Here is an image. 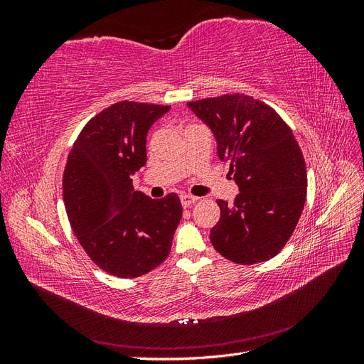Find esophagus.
<instances>
[{"instance_id": "obj_1", "label": "esophagus", "mask_w": 364, "mask_h": 364, "mask_svg": "<svg viewBox=\"0 0 364 364\" xmlns=\"http://www.w3.org/2000/svg\"><path fill=\"white\" fill-rule=\"evenodd\" d=\"M181 202L183 205V208H188L197 202V197L190 196V194H181Z\"/></svg>"}]
</instances>
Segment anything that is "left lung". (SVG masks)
Returning a JSON list of instances; mask_svg holds the SVG:
<instances>
[{
	"label": "left lung",
	"mask_w": 364,
	"mask_h": 364,
	"mask_svg": "<svg viewBox=\"0 0 364 364\" xmlns=\"http://www.w3.org/2000/svg\"><path fill=\"white\" fill-rule=\"evenodd\" d=\"M211 129L217 155L229 162L240 194L229 206L217 200L220 220L209 240L237 264L278 255L299 222L306 197V168L291 129L270 106L245 94L186 103Z\"/></svg>",
	"instance_id": "1"
}]
</instances>
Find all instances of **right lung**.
I'll list each match as a JSON object with an SVG mask.
<instances>
[{"label":"right lung","mask_w":364,"mask_h":364,"mask_svg":"<svg viewBox=\"0 0 364 364\" xmlns=\"http://www.w3.org/2000/svg\"><path fill=\"white\" fill-rule=\"evenodd\" d=\"M170 106L118 102L87 121L63 171V202L80 246L98 267L138 278L168 257L182 217L176 193L150 199L132 176L147 162L149 129Z\"/></svg>","instance_id":"1"}]
</instances>
